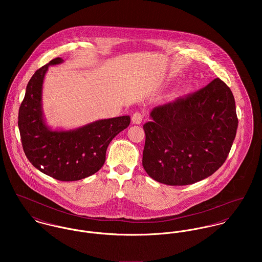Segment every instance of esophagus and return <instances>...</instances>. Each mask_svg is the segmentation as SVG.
I'll return each mask as SVG.
<instances>
[{"label": "esophagus", "mask_w": 262, "mask_h": 262, "mask_svg": "<svg viewBox=\"0 0 262 262\" xmlns=\"http://www.w3.org/2000/svg\"><path fill=\"white\" fill-rule=\"evenodd\" d=\"M131 120H132L133 124H141V122L143 120V114L140 112L134 113Z\"/></svg>", "instance_id": "34e87169"}]
</instances>
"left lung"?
Instances as JSON below:
<instances>
[{
  "instance_id": "left-lung-1",
  "label": "left lung",
  "mask_w": 262,
  "mask_h": 262,
  "mask_svg": "<svg viewBox=\"0 0 262 262\" xmlns=\"http://www.w3.org/2000/svg\"><path fill=\"white\" fill-rule=\"evenodd\" d=\"M143 125L142 165L150 178L187 186L218 170L238 127L234 96L220 78L173 102L155 107Z\"/></svg>"
}]
</instances>
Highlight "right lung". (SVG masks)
<instances>
[{"label": "right lung", "instance_id": "obj_1", "mask_svg": "<svg viewBox=\"0 0 262 262\" xmlns=\"http://www.w3.org/2000/svg\"><path fill=\"white\" fill-rule=\"evenodd\" d=\"M63 60L56 57L30 78L19 109L18 126L28 160L41 172L61 182L88 178L104 165L113 138L130 124L129 116L99 120L70 131H52L42 113V84L49 66Z\"/></svg>", "mask_w": 262, "mask_h": 262}]
</instances>
